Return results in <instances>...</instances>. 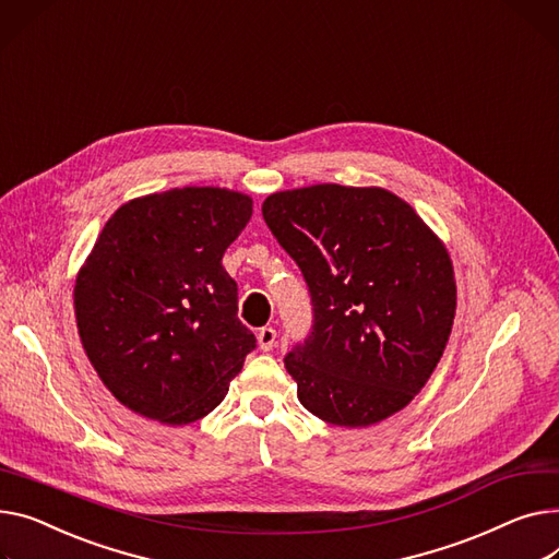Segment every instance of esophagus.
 I'll return each mask as SVG.
<instances>
[{
    "instance_id": "obj_1",
    "label": "esophagus",
    "mask_w": 559,
    "mask_h": 559,
    "mask_svg": "<svg viewBox=\"0 0 559 559\" xmlns=\"http://www.w3.org/2000/svg\"><path fill=\"white\" fill-rule=\"evenodd\" d=\"M258 346H260V350H272L276 346V330L274 328H260Z\"/></svg>"
}]
</instances>
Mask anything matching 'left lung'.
I'll use <instances>...</instances> for the list:
<instances>
[{
  "mask_svg": "<svg viewBox=\"0 0 559 559\" xmlns=\"http://www.w3.org/2000/svg\"><path fill=\"white\" fill-rule=\"evenodd\" d=\"M263 217L310 287L314 325L285 357L301 404L337 427L378 425L438 366L456 314L448 247L380 186L278 191Z\"/></svg>",
  "mask_w": 559,
  "mask_h": 559,
  "instance_id": "8db88e82",
  "label": "left lung"
}]
</instances>
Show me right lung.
<instances>
[{
	"instance_id": "add662e5",
	"label": "right lung",
	"mask_w": 559,
	"mask_h": 559,
	"mask_svg": "<svg viewBox=\"0 0 559 559\" xmlns=\"http://www.w3.org/2000/svg\"><path fill=\"white\" fill-rule=\"evenodd\" d=\"M253 200L183 186L121 204L73 285L81 344L130 412L181 427L225 400L255 337L238 319V285L222 255Z\"/></svg>"
}]
</instances>
